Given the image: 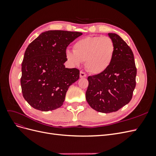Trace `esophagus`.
<instances>
[{
    "label": "esophagus",
    "instance_id": "esophagus-1",
    "mask_svg": "<svg viewBox=\"0 0 156 156\" xmlns=\"http://www.w3.org/2000/svg\"><path fill=\"white\" fill-rule=\"evenodd\" d=\"M80 77L81 78L87 77V74L83 72H80Z\"/></svg>",
    "mask_w": 156,
    "mask_h": 156
}]
</instances>
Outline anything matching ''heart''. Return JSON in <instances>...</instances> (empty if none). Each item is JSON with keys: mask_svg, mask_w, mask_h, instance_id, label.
<instances>
[{"mask_svg": "<svg viewBox=\"0 0 156 156\" xmlns=\"http://www.w3.org/2000/svg\"><path fill=\"white\" fill-rule=\"evenodd\" d=\"M114 53L115 45L109 37L89 36L75 42L73 51H67L66 56L75 66L85 61L89 72L100 74L109 67Z\"/></svg>", "mask_w": 156, "mask_h": 156, "instance_id": "heart-1", "label": "heart"}]
</instances>
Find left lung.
<instances>
[{"instance_id": "8db88e82", "label": "left lung", "mask_w": 156, "mask_h": 156, "mask_svg": "<svg viewBox=\"0 0 156 156\" xmlns=\"http://www.w3.org/2000/svg\"><path fill=\"white\" fill-rule=\"evenodd\" d=\"M115 45L112 62L105 72L88 77L86 100L93 109L103 113L116 112L128 103L136 85L133 53L122 37L108 33Z\"/></svg>"}]
</instances>
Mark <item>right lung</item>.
Wrapping results in <instances>:
<instances>
[{
  "label": "right lung",
  "mask_w": 156,
  "mask_h": 156,
  "mask_svg": "<svg viewBox=\"0 0 156 156\" xmlns=\"http://www.w3.org/2000/svg\"><path fill=\"white\" fill-rule=\"evenodd\" d=\"M83 33L65 30L42 32L27 47L21 65V85L23 98L41 111L63 105L70 85L79 79V70L66 68V51Z\"/></svg>",
  "instance_id": "obj_1"
}]
</instances>
